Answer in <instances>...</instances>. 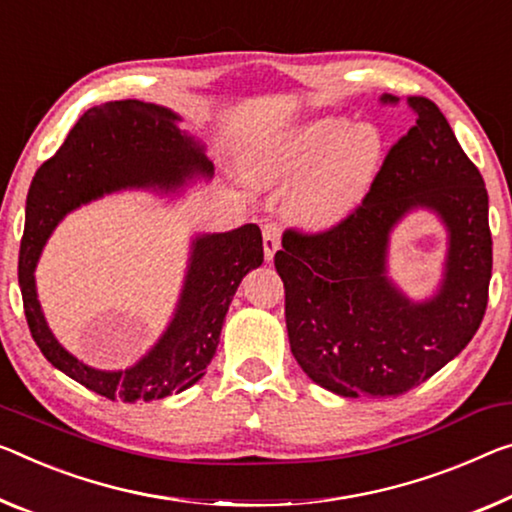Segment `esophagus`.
Listing matches in <instances>:
<instances>
[{
  "label": "esophagus",
  "mask_w": 512,
  "mask_h": 512,
  "mask_svg": "<svg viewBox=\"0 0 512 512\" xmlns=\"http://www.w3.org/2000/svg\"><path fill=\"white\" fill-rule=\"evenodd\" d=\"M281 245V224L279 222H267L263 226V249H265V258L272 261L274 251Z\"/></svg>",
  "instance_id": "1"
}]
</instances>
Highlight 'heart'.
I'll use <instances>...</instances> for the list:
<instances>
[{
	"label": "heart",
	"instance_id": "obj_1",
	"mask_svg": "<svg viewBox=\"0 0 512 512\" xmlns=\"http://www.w3.org/2000/svg\"><path fill=\"white\" fill-rule=\"evenodd\" d=\"M382 160L384 137L373 123L320 119L283 137L265 155L263 176H304L290 199V212L311 229H329L361 206Z\"/></svg>",
	"mask_w": 512,
	"mask_h": 512
}]
</instances>
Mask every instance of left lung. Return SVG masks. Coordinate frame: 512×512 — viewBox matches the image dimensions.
Here are the masks:
<instances>
[{
    "label": "left lung",
    "instance_id": "obj_1",
    "mask_svg": "<svg viewBox=\"0 0 512 512\" xmlns=\"http://www.w3.org/2000/svg\"><path fill=\"white\" fill-rule=\"evenodd\" d=\"M410 107L416 121L389 148L361 206L325 231L288 229L274 256L293 357L345 398L419 387L465 350L487 309L492 233L483 176L435 102L410 98ZM414 205L437 209L452 231L445 286L426 305L405 301L383 277L390 226Z\"/></svg>",
    "mask_w": 512,
    "mask_h": 512
}]
</instances>
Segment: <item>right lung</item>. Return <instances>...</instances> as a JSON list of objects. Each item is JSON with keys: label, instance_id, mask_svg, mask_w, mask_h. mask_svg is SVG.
<instances>
[{"label": "right lung", "instance_id": "right-lung-1", "mask_svg": "<svg viewBox=\"0 0 512 512\" xmlns=\"http://www.w3.org/2000/svg\"><path fill=\"white\" fill-rule=\"evenodd\" d=\"M176 114L139 100L102 102L84 112L57 153L41 164L27 196L18 279L29 332L61 373L109 400H157L199 382L215 357L219 334L242 277L263 263L256 224L194 242L178 313L167 334L137 366L96 371L66 352L45 325L36 300L34 267L47 235L73 208L121 187H176L194 174H212L201 146L180 135Z\"/></svg>", "mask_w": 512, "mask_h": 512}]
</instances>
